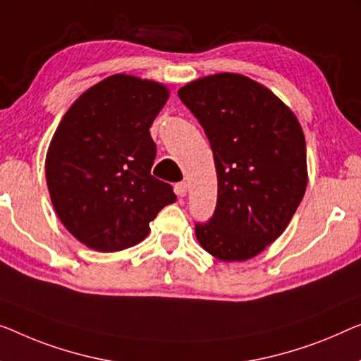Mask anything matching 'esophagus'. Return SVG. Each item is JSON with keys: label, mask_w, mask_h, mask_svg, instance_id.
<instances>
[{"label": "esophagus", "mask_w": 361, "mask_h": 361, "mask_svg": "<svg viewBox=\"0 0 361 361\" xmlns=\"http://www.w3.org/2000/svg\"><path fill=\"white\" fill-rule=\"evenodd\" d=\"M175 191H176V195H178L180 197H185L186 192H188V183H186V181L176 183V185H175Z\"/></svg>", "instance_id": "1"}]
</instances>
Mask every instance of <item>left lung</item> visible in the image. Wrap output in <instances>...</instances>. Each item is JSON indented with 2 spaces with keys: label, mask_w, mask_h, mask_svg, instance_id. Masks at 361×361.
Wrapping results in <instances>:
<instances>
[{
  "label": "left lung",
  "mask_w": 361,
  "mask_h": 361,
  "mask_svg": "<svg viewBox=\"0 0 361 361\" xmlns=\"http://www.w3.org/2000/svg\"><path fill=\"white\" fill-rule=\"evenodd\" d=\"M178 97L204 128L217 171V207L196 238L220 261L259 255L287 228L308 185L305 134L295 113L264 85L220 73Z\"/></svg>",
  "instance_id": "left-lung-1"
}]
</instances>
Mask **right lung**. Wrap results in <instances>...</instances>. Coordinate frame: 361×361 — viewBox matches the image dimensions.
I'll return each instance as SVG.
<instances>
[{
    "instance_id": "obj_1",
    "label": "right lung",
    "mask_w": 361,
    "mask_h": 361,
    "mask_svg": "<svg viewBox=\"0 0 361 361\" xmlns=\"http://www.w3.org/2000/svg\"><path fill=\"white\" fill-rule=\"evenodd\" d=\"M170 90L155 80L113 74L69 106L45 160L47 186L61 224L90 250L141 243L149 224L176 201L150 175L157 147L149 128Z\"/></svg>"
}]
</instances>
